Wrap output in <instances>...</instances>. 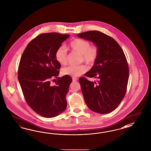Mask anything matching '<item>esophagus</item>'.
Returning a JSON list of instances; mask_svg holds the SVG:
<instances>
[{
  "instance_id": "esophagus-1",
  "label": "esophagus",
  "mask_w": 151,
  "mask_h": 151,
  "mask_svg": "<svg viewBox=\"0 0 151 151\" xmlns=\"http://www.w3.org/2000/svg\"><path fill=\"white\" fill-rule=\"evenodd\" d=\"M72 80H73V81L75 82L78 80V78H76V77H72Z\"/></svg>"
}]
</instances>
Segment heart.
<instances>
[{"label": "heart", "instance_id": "obj_1", "mask_svg": "<svg viewBox=\"0 0 151 151\" xmlns=\"http://www.w3.org/2000/svg\"><path fill=\"white\" fill-rule=\"evenodd\" d=\"M69 48L72 52L81 55V62H84L89 65H93L97 60L99 55V49L96 45H91L89 41L82 39H73L69 44ZM55 58L58 63L65 65L68 63V53L65 49L60 47L57 49ZM88 70L86 65L82 64L77 66L70 65L62 70L63 75L73 77H79Z\"/></svg>", "mask_w": 151, "mask_h": 151}]
</instances>
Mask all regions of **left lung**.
Returning a JSON list of instances; mask_svg holds the SVG:
<instances>
[{"label": "left lung", "mask_w": 151, "mask_h": 151, "mask_svg": "<svg viewBox=\"0 0 151 151\" xmlns=\"http://www.w3.org/2000/svg\"><path fill=\"white\" fill-rule=\"evenodd\" d=\"M92 41L99 49V55L91 70L85 74L97 82L85 77L79 79L85 102L92 111L107 114L122 102L126 93L129 68L126 57L117 42L108 35L91 30L77 35Z\"/></svg>", "instance_id": "left-lung-1"}]
</instances>
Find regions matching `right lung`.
<instances>
[{"label":"right lung","mask_w":151,"mask_h":151,"mask_svg":"<svg viewBox=\"0 0 151 151\" xmlns=\"http://www.w3.org/2000/svg\"><path fill=\"white\" fill-rule=\"evenodd\" d=\"M69 34L48 33L39 35L25 49L18 67V81L25 99L34 112L42 117H56L67 106L65 96L72 79L57 78L60 64L55 58L57 49ZM58 78L52 86L50 80Z\"/></svg>","instance_id":"1"}]
</instances>
